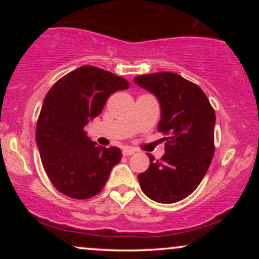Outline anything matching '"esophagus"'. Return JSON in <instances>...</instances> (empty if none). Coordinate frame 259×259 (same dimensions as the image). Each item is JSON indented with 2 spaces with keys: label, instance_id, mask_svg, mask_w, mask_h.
<instances>
[{
  "label": "esophagus",
  "instance_id": "34e87169",
  "mask_svg": "<svg viewBox=\"0 0 259 259\" xmlns=\"http://www.w3.org/2000/svg\"><path fill=\"white\" fill-rule=\"evenodd\" d=\"M135 153V150L130 147H125L123 148V156H132V154Z\"/></svg>",
  "mask_w": 259,
  "mask_h": 259
}]
</instances>
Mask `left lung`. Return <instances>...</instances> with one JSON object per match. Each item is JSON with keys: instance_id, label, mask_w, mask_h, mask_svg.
Wrapping results in <instances>:
<instances>
[{"instance_id": "1", "label": "left lung", "mask_w": 259, "mask_h": 259, "mask_svg": "<svg viewBox=\"0 0 259 259\" xmlns=\"http://www.w3.org/2000/svg\"><path fill=\"white\" fill-rule=\"evenodd\" d=\"M136 85L158 100V130L165 135V153L139 174L144 194L159 203H174L200 185L214 154L215 113L200 86L170 72L135 76Z\"/></svg>"}]
</instances>
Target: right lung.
Wrapping results in <instances>:
<instances>
[{
  "instance_id": "1",
  "label": "right lung",
  "mask_w": 259,
  "mask_h": 259,
  "mask_svg": "<svg viewBox=\"0 0 259 259\" xmlns=\"http://www.w3.org/2000/svg\"><path fill=\"white\" fill-rule=\"evenodd\" d=\"M129 82L111 72L81 65L50 89L36 125V145L47 177L59 192L85 200L97 195L120 162L118 147L97 146L85 132L106 101Z\"/></svg>"
}]
</instances>
